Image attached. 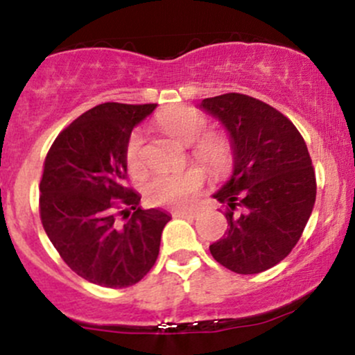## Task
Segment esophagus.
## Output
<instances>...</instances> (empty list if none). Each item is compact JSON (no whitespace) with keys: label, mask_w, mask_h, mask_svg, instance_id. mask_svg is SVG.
<instances>
[{"label":"esophagus","mask_w":355,"mask_h":355,"mask_svg":"<svg viewBox=\"0 0 355 355\" xmlns=\"http://www.w3.org/2000/svg\"><path fill=\"white\" fill-rule=\"evenodd\" d=\"M175 217H182V218H195L197 217V211H187V210H177L173 211Z\"/></svg>","instance_id":"34e87169"}]
</instances>
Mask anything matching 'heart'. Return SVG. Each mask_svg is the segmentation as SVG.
<instances>
[{"mask_svg": "<svg viewBox=\"0 0 355 355\" xmlns=\"http://www.w3.org/2000/svg\"><path fill=\"white\" fill-rule=\"evenodd\" d=\"M157 125L178 144L193 145L191 157L211 173L222 175L232 166V144L218 133H207L209 120L198 110L189 107L166 110L157 116ZM125 164L132 173H140L144 168V137L140 132H133L126 140ZM203 185L205 173L200 168H190L178 173H153L145 182L144 191L153 205L189 207L198 197Z\"/></svg>", "mask_w": 355, "mask_h": 355, "instance_id": "1", "label": "heart"}]
</instances>
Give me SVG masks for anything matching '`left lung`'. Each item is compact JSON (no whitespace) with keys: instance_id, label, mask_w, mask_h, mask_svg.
Listing matches in <instances>:
<instances>
[{"instance_id":"8db88e82","label":"left lung","mask_w":355,"mask_h":355,"mask_svg":"<svg viewBox=\"0 0 355 355\" xmlns=\"http://www.w3.org/2000/svg\"><path fill=\"white\" fill-rule=\"evenodd\" d=\"M200 107L234 146V173L214 195L229 229L210 254L232 272L260 274L291 254L307 225L317 193L311 155L295 125L254 96L225 93Z\"/></svg>"}]
</instances>
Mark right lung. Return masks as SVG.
Wrapping results in <instances>:
<instances>
[{"instance_id":"obj_1","label":"right lung","mask_w":355,"mask_h":355,"mask_svg":"<svg viewBox=\"0 0 355 355\" xmlns=\"http://www.w3.org/2000/svg\"><path fill=\"white\" fill-rule=\"evenodd\" d=\"M155 107L96 105L60 132L44 158L43 229L64 263L101 287L140 282L157 262L162 230L170 220L160 209L141 210V197L126 185L125 144ZM120 214L125 224L117 223Z\"/></svg>"}]
</instances>
